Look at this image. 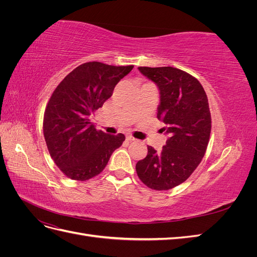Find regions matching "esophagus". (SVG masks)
Masks as SVG:
<instances>
[{"label": "esophagus", "mask_w": 257, "mask_h": 257, "mask_svg": "<svg viewBox=\"0 0 257 257\" xmlns=\"http://www.w3.org/2000/svg\"><path fill=\"white\" fill-rule=\"evenodd\" d=\"M126 141L127 142H135L136 139L133 137V136H131V135H128V136H126Z\"/></svg>", "instance_id": "obj_1"}]
</instances>
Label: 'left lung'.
<instances>
[{
	"label": "left lung",
	"mask_w": 257,
	"mask_h": 257,
	"mask_svg": "<svg viewBox=\"0 0 257 257\" xmlns=\"http://www.w3.org/2000/svg\"><path fill=\"white\" fill-rule=\"evenodd\" d=\"M160 90L158 119L165 123L166 145L161 151L148 147L138 161L139 179L152 190L166 191L188 179L204 158L211 132L207 94L190 74L172 66L138 67Z\"/></svg>",
	"instance_id": "obj_1"
}]
</instances>
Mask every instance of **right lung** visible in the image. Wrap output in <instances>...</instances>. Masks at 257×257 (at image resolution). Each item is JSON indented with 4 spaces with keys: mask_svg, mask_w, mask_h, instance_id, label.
Wrapping results in <instances>:
<instances>
[{
    "mask_svg": "<svg viewBox=\"0 0 257 257\" xmlns=\"http://www.w3.org/2000/svg\"><path fill=\"white\" fill-rule=\"evenodd\" d=\"M133 67L88 62L76 67L53 91L44 114V137L52 160L66 177L85 181L97 176L125 141L121 133L97 131L90 119Z\"/></svg>",
    "mask_w": 257,
    "mask_h": 257,
    "instance_id": "right-lung-1",
    "label": "right lung"
}]
</instances>
